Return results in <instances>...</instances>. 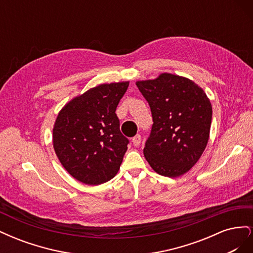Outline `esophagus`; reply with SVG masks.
<instances>
[{"mask_svg": "<svg viewBox=\"0 0 253 253\" xmlns=\"http://www.w3.org/2000/svg\"><path fill=\"white\" fill-rule=\"evenodd\" d=\"M140 141H141V136H140L139 134H137L136 136H134V137H133L132 142H133V144L135 145V147H139Z\"/></svg>", "mask_w": 253, "mask_h": 253, "instance_id": "34e87169", "label": "esophagus"}]
</instances>
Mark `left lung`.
<instances>
[{
	"instance_id": "obj_1",
	"label": "left lung",
	"mask_w": 253,
	"mask_h": 253,
	"mask_svg": "<svg viewBox=\"0 0 253 253\" xmlns=\"http://www.w3.org/2000/svg\"><path fill=\"white\" fill-rule=\"evenodd\" d=\"M136 85L152 112L143 154L156 173L178 177L201 158L209 140L212 106L200 86L185 77L162 74Z\"/></svg>"
}]
</instances>
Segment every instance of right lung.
Here are the masks:
<instances>
[{"instance_id":"right-lung-1","label":"right lung","mask_w":253,"mask_h":253,"mask_svg":"<svg viewBox=\"0 0 253 253\" xmlns=\"http://www.w3.org/2000/svg\"><path fill=\"white\" fill-rule=\"evenodd\" d=\"M128 82L100 84L60 111L52 143L61 165L74 178L100 185L117 174L128 139L120 132L117 105Z\"/></svg>"}]
</instances>
